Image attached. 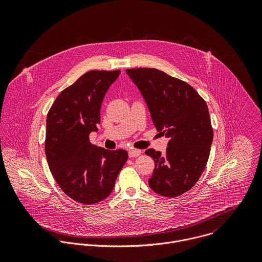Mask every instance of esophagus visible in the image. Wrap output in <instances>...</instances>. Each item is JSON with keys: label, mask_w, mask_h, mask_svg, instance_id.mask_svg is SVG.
<instances>
[{"label": "esophagus", "mask_w": 262, "mask_h": 262, "mask_svg": "<svg viewBox=\"0 0 262 262\" xmlns=\"http://www.w3.org/2000/svg\"><path fill=\"white\" fill-rule=\"evenodd\" d=\"M141 154V150L130 149L129 150V157H137Z\"/></svg>", "instance_id": "esophagus-1"}]
</instances>
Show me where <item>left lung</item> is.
<instances>
[{
    "mask_svg": "<svg viewBox=\"0 0 262 262\" xmlns=\"http://www.w3.org/2000/svg\"><path fill=\"white\" fill-rule=\"evenodd\" d=\"M140 91L158 131L169 139L165 154L147 149L155 167L148 181L156 193L174 198L195 185L213 141L208 106L188 83L155 69L126 70Z\"/></svg>",
    "mask_w": 262,
    "mask_h": 262,
    "instance_id": "left-lung-1",
    "label": "left lung"
}]
</instances>
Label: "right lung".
I'll use <instances>...</instances> for the list:
<instances>
[{
	"label": "right lung",
	"mask_w": 262,
	"mask_h": 262,
	"mask_svg": "<svg viewBox=\"0 0 262 262\" xmlns=\"http://www.w3.org/2000/svg\"><path fill=\"white\" fill-rule=\"evenodd\" d=\"M120 71H92L62 91L46 119L45 154L49 169L66 194L84 205L110 195L128 159L126 150L90 142L101 122V106Z\"/></svg>",
	"instance_id": "add662e5"
}]
</instances>
